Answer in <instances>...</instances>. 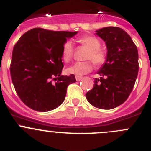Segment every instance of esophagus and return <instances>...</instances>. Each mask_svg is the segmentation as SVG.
Listing matches in <instances>:
<instances>
[{
    "label": "esophagus",
    "mask_w": 151,
    "mask_h": 151,
    "mask_svg": "<svg viewBox=\"0 0 151 151\" xmlns=\"http://www.w3.org/2000/svg\"><path fill=\"white\" fill-rule=\"evenodd\" d=\"M75 78L77 81H80V80H81L83 79V77H81V76H76Z\"/></svg>",
    "instance_id": "obj_1"
}]
</instances>
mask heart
<instances>
[{
    "label": "heart",
    "instance_id": "b5f03b06",
    "mask_svg": "<svg viewBox=\"0 0 151 151\" xmlns=\"http://www.w3.org/2000/svg\"><path fill=\"white\" fill-rule=\"evenodd\" d=\"M79 45L88 50L85 55L83 62H77L75 64L68 68L70 74H75L77 76H82L91 72L93 68V64L96 66H102L107 59V52L104 49L101 48V41L93 36H84L79 38ZM62 58L65 62H70L74 56V47L70 41L64 42L62 47Z\"/></svg>",
    "mask_w": 151,
    "mask_h": 151
}]
</instances>
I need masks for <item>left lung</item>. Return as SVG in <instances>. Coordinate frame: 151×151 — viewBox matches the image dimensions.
Segmentation results:
<instances>
[{
  "label": "left lung",
  "instance_id": "1",
  "mask_svg": "<svg viewBox=\"0 0 151 151\" xmlns=\"http://www.w3.org/2000/svg\"><path fill=\"white\" fill-rule=\"evenodd\" d=\"M107 47V59L98 71L93 88L85 94L93 106L110 109L126 101L133 90L139 70L138 51L132 38L118 27L96 30Z\"/></svg>",
  "mask_w": 151,
  "mask_h": 151
}]
</instances>
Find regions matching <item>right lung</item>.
Instances as JSON below:
<instances>
[{"label":"right lung","instance_id":"add662e5","mask_svg":"<svg viewBox=\"0 0 151 151\" xmlns=\"http://www.w3.org/2000/svg\"><path fill=\"white\" fill-rule=\"evenodd\" d=\"M77 32L52 31L36 28L24 33L14 47L10 73L20 99L38 112H47L64 101L74 74L61 75L62 47Z\"/></svg>","mask_w":151,"mask_h":151}]
</instances>
